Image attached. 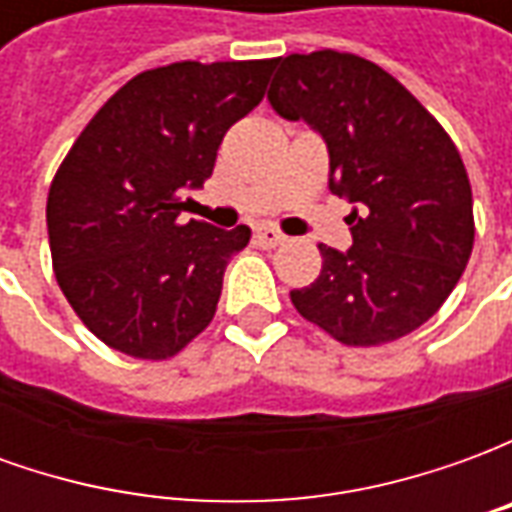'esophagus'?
Here are the masks:
<instances>
[{
  "label": "esophagus",
  "mask_w": 512,
  "mask_h": 512,
  "mask_svg": "<svg viewBox=\"0 0 512 512\" xmlns=\"http://www.w3.org/2000/svg\"><path fill=\"white\" fill-rule=\"evenodd\" d=\"M255 238L263 249H274V246L285 244V235L279 233V230H274V227H257Z\"/></svg>",
  "instance_id": "esophagus-1"
}]
</instances>
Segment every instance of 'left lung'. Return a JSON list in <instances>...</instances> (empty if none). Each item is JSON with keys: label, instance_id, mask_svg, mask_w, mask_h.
<instances>
[{"label": "left lung", "instance_id": "obj_1", "mask_svg": "<svg viewBox=\"0 0 512 512\" xmlns=\"http://www.w3.org/2000/svg\"><path fill=\"white\" fill-rule=\"evenodd\" d=\"M274 112L329 147V189L354 202V246H318L321 277L293 307L337 343L370 348L433 318L474 246L472 186L439 120L376 62L345 51L279 57Z\"/></svg>", "mask_w": 512, "mask_h": 512}]
</instances>
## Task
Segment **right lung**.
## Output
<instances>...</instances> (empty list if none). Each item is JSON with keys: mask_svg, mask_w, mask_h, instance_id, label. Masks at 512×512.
<instances>
[{"mask_svg": "<svg viewBox=\"0 0 512 512\" xmlns=\"http://www.w3.org/2000/svg\"><path fill=\"white\" fill-rule=\"evenodd\" d=\"M277 60L172 62L123 84L51 180L54 274L90 332L134 359H169L213 321L224 268L252 230L183 222L227 128L263 101Z\"/></svg>", "mask_w": 512, "mask_h": 512, "instance_id": "right-lung-1", "label": "right lung"}]
</instances>
